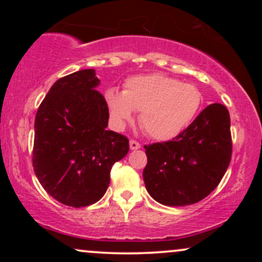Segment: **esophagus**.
<instances>
[{
	"label": "esophagus",
	"mask_w": 262,
	"mask_h": 262,
	"mask_svg": "<svg viewBox=\"0 0 262 262\" xmlns=\"http://www.w3.org/2000/svg\"><path fill=\"white\" fill-rule=\"evenodd\" d=\"M129 148H130V150H138L140 149V144L135 140H130L129 141Z\"/></svg>",
	"instance_id": "obj_1"
}]
</instances>
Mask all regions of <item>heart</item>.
Listing matches in <instances>:
<instances>
[{
    "label": "heart",
    "mask_w": 262,
    "mask_h": 262,
    "mask_svg": "<svg viewBox=\"0 0 262 262\" xmlns=\"http://www.w3.org/2000/svg\"><path fill=\"white\" fill-rule=\"evenodd\" d=\"M103 98L114 128H124L138 111L141 127L152 139L161 141L181 134L202 103L196 86L162 74L129 77L123 92L110 87Z\"/></svg>",
    "instance_id": "1"
}]
</instances>
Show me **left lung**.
Segmentation results:
<instances>
[{
    "instance_id": "8db88e82",
    "label": "left lung",
    "mask_w": 262,
    "mask_h": 262,
    "mask_svg": "<svg viewBox=\"0 0 262 262\" xmlns=\"http://www.w3.org/2000/svg\"><path fill=\"white\" fill-rule=\"evenodd\" d=\"M146 191L156 202L182 207L200 202L221 182L231 158L230 117L213 103L171 141L145 145Z\"/></svg>"
}]
</instances>
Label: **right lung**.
<instances>
[{"label":"right lung","mask_w":262,"mask_h":262,"mask_svg":"<svg viewBox=\"0 0 262 262\" xmlns=\"http://www.w3.org/2000/svg\"><path fill=\"white\" fill-rule=\"evenodd\" d=\"M95 69L56 81L38 108L33 167L48 194L65 206H91L106 193L114 162L129 151L124 135L107 130L108 114Z\"/></svg>","instance_id":"add662e5"}]
</instances>
